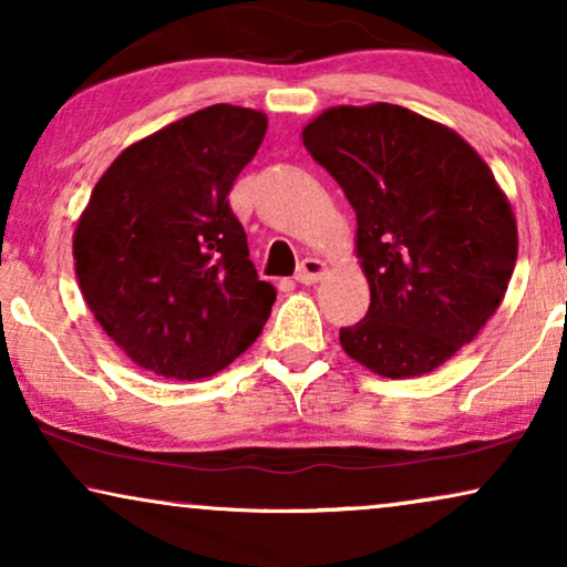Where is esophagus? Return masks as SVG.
I'll list each match as a JSON object with an SVG mask.
<instances>
[{
    "mask_svg": "<svg viewBox=\"0 0 567 567\" xmlns=\"http://www.w3.org/2000/svg\"><path fill=\"white\" fill-rule=\"evenodd\" d=\"M324 274H328V266H324L322 260L305 258V260H301L299 270H297V281L301 286H312V284L320 281V278H324Z\"/></svg>",
    "mask_w": 567,
    "mask_h": 567,
    "instance_id": "1",
    "label": "esophagus"
}]
</instances>
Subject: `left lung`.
I'll list each match as a JSON object with an SVG mask.
<instances>
[{
	"mask_svg": "<svg viewBox=\"0 0 567 567\" xmlns=\"http://www.w3.org/2000/svg\"><path fill=\"white\" fill-rule=\"evenodd\" d=\"M301 142L351 200L371 291L340 346L379 377L431 374L506 297L518 255L508 196L454 128L400 105L328 107Z\"/></svg>",
	"mask_w": 567,
	"mask_h": 567,
	"instance_id": "8db88e82",
	"label": "left lung"
}]
</instances>
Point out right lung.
<instances>
[{
  "instance_id": "obj_1",
  "label": "right lung",
  "mask_w": 567,
  "mask_h": 567,
  "mask_svg": "<svg viewBox=\"0 0 567 567\" xmlns=\"http://www.w3.org/2000/svg\"><path fill=\"white\" fill-rule=\"evenodd\" d=\"M266 113L212 105L126 146L74 229V270L100 328L136 367L196 382L255 343L276 289L260 281L227 193Z\"/></svg>"
}]
</instances>
